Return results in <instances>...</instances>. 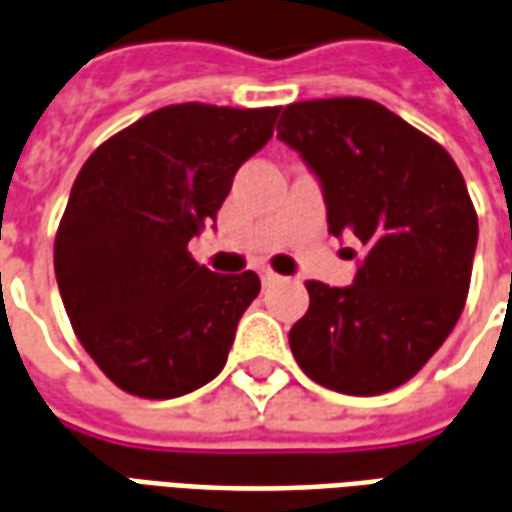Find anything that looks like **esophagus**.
Here are the masks:
<instances>
[{"label": "esophagus", "mask_w": 512, "mask_h": 512, "mask_svg": "<svg viewBox=\"0 0 512 512\" xmlns=\"http://www.w3.org/2000/svg\"><path fill=\"white\" fill-rule=\"evenodd\" d=\"M260 282H263V288H271V285L279 282V274H274V271H260Z\"/></svg>", "instance_id": "obj_1"}]
</instances>
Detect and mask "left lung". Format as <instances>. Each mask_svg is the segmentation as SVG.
<instances>
[{"label":"left lung","instance_id":"8db88e82","mask_svg":"<svg viewBox=\"0 0 512 512\" xmlns=\"http://www.w3.org/2000/svg\"><path fill=\"white\" fill-rule=\"evenodd\" d=\"M277 131L321 183L329 233L365 246L354 285L307 282L310 310L290 329V351L326 389L389 392L417 376L463 312L477 213L461 169L367 98L290 104Z\"/></svg>","mask_w":512,"mask_h":512}]
</instances>
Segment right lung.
Masks as SVG:
<instances>
[{"label":"right lung","instance_id":"add662e5","mask_svg":"<svg viewBox=\"0 0 512 512\" xmlns=\"http://www.w3.org/2000/svg\"><path fill=\"white\" fill-rule=\"evenodd\" d=\"M277 115L279 106H164L84 161L54 238V274L79 343L120 389L169 400L222 373L260 279L213 274L186 246L216 222Z\"/></svg>","mask_w":512,"mask_h":512}]
</instances>
